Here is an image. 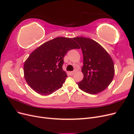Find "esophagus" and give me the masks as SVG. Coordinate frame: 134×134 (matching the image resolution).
Returning <instances> with one entry per match:
<instances>
[{
    "label": "esophagus",
    "mask_w": 134,
    "mask_h": 134,
    "mask_svg": "<svg viewBox=\"0 0 134 134\" xmlns=\"http://www.w3.org/2000/svg\"><path fill=\"white\" fill-rule=\"evenodd\" d=\"M74 71H70V75H74Z\"/></svg>",
    "instance_id": "obj_1"
}]
</instances>
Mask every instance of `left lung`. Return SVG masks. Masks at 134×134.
<instances>
[{"mask_svg": "<svg viewBox=\"0 0 134 134\" xmlns=\"http://www.w3.org/2000/svg\"><path fill=\"white\" fill-rule=\"evenodd\" d=\"M83 55L84 74L82 80L77 83L81 90L96 94L107 88L115 75L114 64L111 57L98 42L90 38L76 37Z\"/></svg>", "mask_w": 134, "mask_h": 134, "instance_id": "obj_1", "label": "left lung"}]
</instances>
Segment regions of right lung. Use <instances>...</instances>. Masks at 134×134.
<instances>
[{"instance_id": "1", "label": "right lung", "mask_w": 134, "mask_h": 134, "mask_svg": "<svg viewBox=\"0 0 134 134\" xmlns=\"http://www.w3.org/2000/svg\"><path fill=\"white\" fill-rule=\"evenodd\" d=\"M80 48L73 38L56 37L35 49L24 64V76L32 90L47 96L63 87L67 74L63 70L64 57L69 50Z\"/></svg>"}]
</instances>
